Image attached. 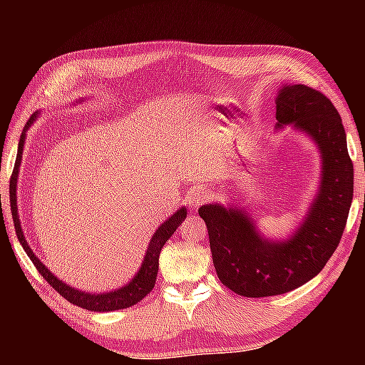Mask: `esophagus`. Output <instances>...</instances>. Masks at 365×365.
Segmentation results:
<instances>
[{
    "label": "esophagus",
    "mask_w": 365,
    "mask_h": 365,
    "mask_svg": "<svg viewBox=\"0 0 365 365\" xmlns=\"http://www.w3.org/2000/svg\"><path fill=\"white\" fill-rule=\"evenodd\" d=\"M207 197H209V193L206 190H196V191H191L190 195H187V202L191 209H196L201 202H205Z\"/></svg>",
    "instance_id": "34e87169"
}]
</instances>
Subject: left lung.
<instances>
[{
  "label": "left lung",
  "instance_id": "1",
  "mask_svg": "<svg viewBox=\"0 0 365 365\" xmlns=\"http://www.w3.org/2000/svg\"><path fill=\"white\" fill-rule=\"evenodd\" d=\"M275 104L277 128L289 123L309 135L322 159V180L301 225L279 242L262 237L238 207L214 202L197 209L219 280L246 298L283 294L314 279L335 252L353 201V160L341 117L329 98L311 86L285 85Z\"/></svg>",
  "mask_w": 365,
  "mask_h": 365
}]
</instances>
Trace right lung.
<instances>
[{
  "instance_id": "add662e5",
  "label": "right lung",
  "mask_w": 365,
  "mask_h": 365,
  "mask_svg": "<svg viewBox=\"0 0 365 365\" xmlns=\"http://www.w3.org/2000/svg\"><path fill=\"white\" fill-rule=\"evenodd\" d=\"M38 114V113H36ZM35 120V114L30 117V120L27 122V127L30 125V122ZM26 127V128H27ZM24 143H26V130L22 132L21 140H19V150H17V158H16V165L14 170H12V177H11V183H9V195H11V212H12V220H14V227H16V233L17 238L22 245V248L26 250L27 256L30 257V261L34 262L36 270L40 272L43 279H45L49 285H51L56 292L66 298L72 304H76L78 307H83L86 311L91 312H109V311H117V309H125L130 307L133 304H137L145 296L151 292L154 288V283H156V277H158V269H159V255L163 246L165 242L174 235L177 230V227L182 224L187 217V209L180 207L178 211L170 215V217L160 225L156 232H154L153 238L150 245H148L146 255L143 259V264H141L140 270L137 272V275L127 283L125 287H122L119 289H114V292L109 293H100V294H91L86 292H80V289H76L71 285H66L63 280H59L58 277H54L51 272L48 270V267L43 264L38 257L35 256V252L30 248L26 237H24L21 222H19V212H17V197H16V191H17V174H19V168L22 163V151H24Z\"/></svg>"
}]
</instances>
